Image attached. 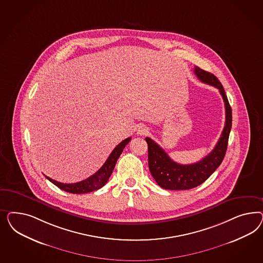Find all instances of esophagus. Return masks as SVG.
<instances>
[{
	"label": "esophagus",
	"instance_id": "1",
	"mask_svg": "<svg viewBox=\"0 0 263 263\" xmlns=\"http://www.w3.org/2000/svg\"><path fill=\"white\" fill-rule=\"evenodd\" d=\"M137 133L139 134V135H146L147 133H148V128L145 127V126H140V127L138 128V130H137Z\"/></svg>",
	"mask_w": 263,
	"mask_h": 263
}]
</instances>
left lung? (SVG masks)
<instances>
[{"label": "left lung", "mask_w": 263, "mask_h": 263, "mask_svg": "<svg viewBox=\"0 0 263 263\" xmlns=\"http://www.w3.org/2000/svg\"><path fill=\"white\" fill-rule=\"evenodd\" d=\"M194 72L202 83L219 89L226 108L224 127L213 151L199 162L190 165H181L173 161L159 144L148 137L145 138L148 146V167L151 174L160 187L167 190H189L203 183L221 165L228 148L232 116L231 105L223 86L215 75L210 72L202 70L198 66L195 67Z\"/></svg>", "instance_id": "1"}]
</instances>
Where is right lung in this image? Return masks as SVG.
<instances>
[{"mask_svg": "<svg viewBox=\"0 0 263 263\" xmlns=\"http://www.w3.org/2000/svg\"><path fill=\"white\" fill-rule=\"evenodd\" d=\"M130 140H131V138H127V139L123 140L121 143H119L115 147V149L111 152L108 159L106 160L103 166L100 167L95 175L89 176L83 181H80L77 183L66 184L58 182L56 180L48 177L46 175H45V177L49 181L55 184L57 187H59L60 189L67 192V193H71V194H86V193L98 190L107 183L109 177L111 176V173L114 171V167L116 166L117 161L119 159L121 152H123L125 145L130 142Z\"/></svg>", "mask_w": 263, "mask_h": 263, "instance_id": "right-lung-1", "label": "right lung"}]
</instances>
